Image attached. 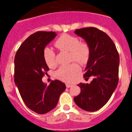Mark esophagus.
Listing matches in <instances>:
<instances>
[{
    "label": "esophagus",
    "mask_w": 132,
    "mask_h": 132,
    "mask_svg": "<svg viewBox=\"0 0 132 132\" xmlns=\"http://www.w3.org/2000/svg\"><path fill=\"white\" fill-rule=\"evenodd\" d=\"M73 85H71V84H69V83H66V87H67V88H70L71 87H72Z\"/></svg>",
    "instance_id": "esophagus-1"
}]
</instances>
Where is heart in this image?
<instances>
[{
    "mask_svg": "<svg viewBox=\"0 0 132 132\" xmlns=\"http://www.w3.org/2000/svg\"><path fill=\"white\" fill-rule=\"evenodd\" d=\"M54 45L58 50L69 52L71 61L81 65L88 62L90 55L89 45L85 42H79L77 37L68 34H63L56 39ZM43 57L49 67L56 65L55 53L52 49L45 47L43 51ZM80 67L77 63L62 65L55 71L57 79L64 82H71L80 72Z\"/></svg>",
    "mask_w": 132,
    "mask_h": 132,
    "instance_id": "b5f03b06",
    "label": "heart"
}]
</instances>
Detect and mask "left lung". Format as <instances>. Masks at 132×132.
<instances>
[{
  "label": "left lung",
  "instance_id": "1",
  "mask_svg": "<svg viewBox=\"0 0 132 132\" xmlns=\"http://www.w3.org/2000/svg\"><path fill=\"white\" fill-rule=\"evenodd\" d=\"M75 33L89 45L90 55L83 77L93 79L90 84L78 85L80 93L74 97V101L84 110L96 111L107 103L117 87L119 53L111 38L96 28L77 29Z\"/></svg>",
  "mask_w": 132,
  "mask_h": 132
}]
</instances>
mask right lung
Returning <instances> with one entry per match:
<instances>
[{"label":"right lung","instance_id":"add662e5","mask_svg":"<svg viewBox=\"0 0 132 132\" xmlns=\"http://www.w3.org/2000/svg\"><path fill=\"white\" fill-rule=\"evenodd\" d=\"M55 31H37L27 38L14 57V82L27 107L39 114H45L57 104L66 88L60 80H52L47 86L42 80L49 67L43 51L56 36Z\"/></svg>","mask_w":132,"mask_h":132}]
</instances>
